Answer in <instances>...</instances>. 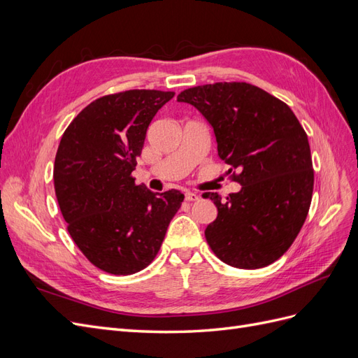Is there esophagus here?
<instances>
[{
	"label": "esophagus",
	"mask_w": 358,
	"mask_h": 358,
	"mask_svg": "<svg viewBox=\"0 0 358 358\" xmlns=\"http://www.w3.org/2000/svg\"><path fill=\"white\" fill-rule=\"evenodd\" d=\"M199 199H200V196H199V194H196V192H191V191L185 192V200L187 201H197Z\"/></svg>",
	"instance_id": "esophagus-1"
}]
</instances>
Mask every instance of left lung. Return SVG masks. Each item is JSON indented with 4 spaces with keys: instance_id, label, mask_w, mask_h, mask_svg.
<instances>
[{
    "instance_id": "left-lung-1",
    "label": "left lung",
    "mask_w": 358,
    "mask_h": 358,
    "mask_svg": "<svg viewBox=\"0 0 358 358\" xmlns=\"http://www.w3.org/2000/svg\"><path fill=\"white\" fill-rule=\"evenodd\" d=\"M178 101L196 107L210 124L220 158L242 185L225 201L218 192L204 194L218 209L204 231L213 254L237 268L272 264L309 212L313 169L305 129L284 101L245 82L196 86Z\"/></svg>"
}]
</instances>
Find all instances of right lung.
I'll return each instance as SVG.
<instances>
[{
	"label": "right lung",
	"mask_w": 358,
	"mask_h": 358,
	"mask_svg": "<svg viewBox=\"0 0 358 358\" xmlns=\"http://www.w3.org/2000/svg\"><path fill=\"white\" fill-rule=\"evenodd\" d=\"M175 92L131 90L104 95L64 131L53 166L67 230L90 262L133 275L157 257L183 194L136 185L131 176L148 127Z\"/></svg>",
	"instance_id": "1"
}]
</instances>
